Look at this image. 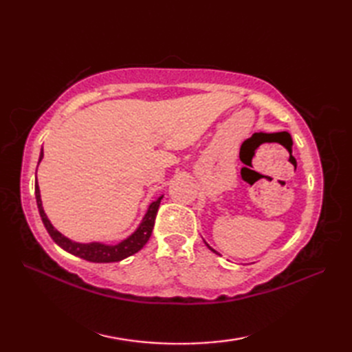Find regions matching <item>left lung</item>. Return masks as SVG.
<instances>
[{
    "label": "left lung",
    "mask_w": 352,
    "mask_h": 352,
    "mask_svg": "<svg viewBox=\"0 0 352 352\" xmlns=\"http://www.w3.org/2000/svg\"><path fill=\"white\" fill-rule=\"evenodd\" d=\"M204 243H206V245H207V248H208V250H210V251H213V252H214V254H219V252H218V251H216V250H213V248H212V246H210V245H208V243H207V242H206V241H204Z\"/></svg>",
    "instance_id": "left-lung-1"
}]
</instances>
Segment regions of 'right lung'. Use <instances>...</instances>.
<instances>
[{
  "instance_id": "right-lung-1",
  "label": "right lung",
  "mask_w": 352,
  "mask_h": 352,
  "mask_svg": "<svg viewBox=\"0 0 352 352\" xmlns=\"http://www.w3.org/2000/svg\"><path fill=\"white\" fill-rule=\"evenodd\" d=\"M42 159H43V148L41 149L39 163L42 162ZM39 163H37V166H39ZM34 195H36V203H37V208H39L42 222L52 241H54L66 252L72 254V256L85 258L87 261H94V263H111V261H121L144 248L145 243L149 241V237H151L157 210H159L160 201L163 198V195H160L148 206V210L144 218H142L139 227L134 230L129 237H125L124 241L118 242L115 245H109L102 242H89V243L76 242V241H71V239L66 237L65 234H62L58 230H56L54 226L51 223V221L48 219L47 213L43 210L39 184H37V177H36V184H34Z\"/></svg>"
}]
</instances>
